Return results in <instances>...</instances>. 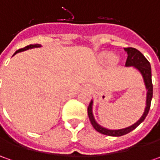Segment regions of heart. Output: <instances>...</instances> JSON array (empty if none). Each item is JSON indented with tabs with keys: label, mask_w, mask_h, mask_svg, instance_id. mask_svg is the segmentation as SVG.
Segmentation results:
<instances>
[{
	"label": "heart",
	"mask_w": 160,
	"mask_h": 160,
	"mask_svg": "<svg viewBox=\"0 0 160 160\" xmlns=\"http://www.w3.org/2000/svg\"><path fill=\"white\" fill-rule=\"evenodd\" d=\"M102 59H110L112 63H117L118 62V58L116 56H112V54L109 52H103L102 53Z\"/></svg>",
	"instance_id": "b5f03b06"
}]
</instances>
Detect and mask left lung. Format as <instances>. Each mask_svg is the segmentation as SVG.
I'll return each instance as SVG.
<instances>
[{"instance_id": "left-lung-1", "label": "left lung", "mask_w": 160, "mask_h": 160, "mask_svg": "<svg viewBox=\"0 0 160 160\" xmlns=\"http://www.w3.org/2000/svg\"><path fill=\"white\" fill-rule=\"evenodd\" d=\"M125 51L128 55L126 62V67H134L135 68H137L141 72L142 76L143 77L145 86L147 89L146 108H145L144 113L142 116V118L131 126H128V127L123 128V129H118V130H109V129L101 126L95 121L93 115H92V101H91L88 108H87L91 124L92 125L93 128L97 132H101L105 135H108V136H122V135H125L126 133L130 132L133 129H135L145 119V118L149 113V110L151 108V99H152V95H153V85H152V81H151V68L150 62L147 60V58L143 56L142 53L134 48H132V47L125 48Z\"/></svg>"}]
</instances>
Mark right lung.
Segmentation results:
<instances>
[{
    "label": "right lung",
    "instance_id": "add662e5",
    "mask_svg": "<svg viewBox=\"0 0 160 160\" xmlns=\"http://www.w3.org/2000/svg\"><path fill=\"white\" fill-rule=\"evenodd\" d=\"M36 47H41L40 44H30V45H28V46H26L25 48H22V49H19V50H18L17 52H16L14 54H13V56L17 54L18 52H23V51H26V50H28V49H32V48H36Z\"/></svg>",
    "mask_w": 160,
    "mask_h": 160
}]
</instances>
